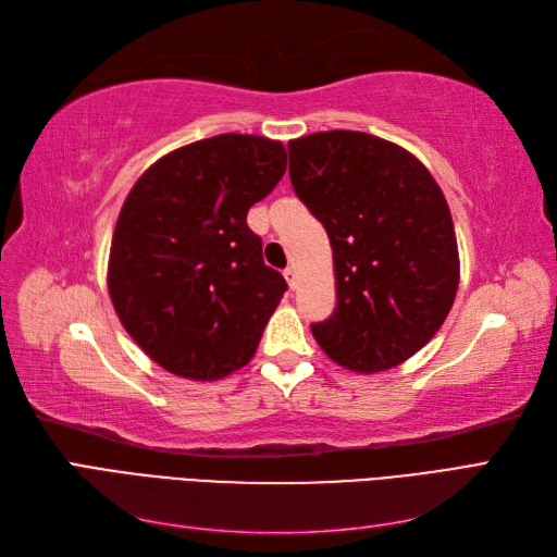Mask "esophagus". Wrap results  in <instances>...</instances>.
<instances>
[{
  "label": "esophagus",
  "mask_w": 557,
  "mask_h": 557,
  "mask_svg": "<svg viewBox=\"0 0 557 557\" xmlns=\"http://www.w3.org/2000/svg\"><path fill=\"white\" fill-rule=\"evenodd\" d=\"M283 276H285V281H288V285H290V288H297V272H295V269H293V267H288V269H285V272H283Z\"/></svg>",
  "instance_id": "34e87169"
}]
</instances>
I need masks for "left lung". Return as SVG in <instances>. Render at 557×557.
<instances>
[{"instance_id": "1", "label": "left lung", "mask_w": 557, "mask_h": 557, "mask_svg": "<svg viewBox=\"0 0 557 557\" xmlns=\"http://www.w3.org/2000/svg\"><path fill=\"white\" fill-rule=\"evenodd\" d=\"M290 183L323 223L336 309L311 332L352 372L391 369L423 348L458 293L460 262L444 193L409 150L332 129L288 144Z\"/></svg>"}]
</instances>
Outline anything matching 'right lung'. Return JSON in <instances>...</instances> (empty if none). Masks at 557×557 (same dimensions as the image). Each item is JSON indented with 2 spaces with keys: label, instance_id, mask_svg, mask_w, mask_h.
I'll return each mask as SVG.
<instances>
[{
  "label": "right lung",
  "instance_id": "right-lung-1",
  "mask_svg": "<svg viewBox=\"0 0 557 557\" xmlns=\"http://www.w3.org/2000/svg\"><path fill=\"white\" fill-rule=\"evenodd\" d=\"M283 172L278 141L218 134L134 183L113 232L109 293L132 339L166 372L213 381L256 352L288 283L264 264L246 215Z\"/></svg>",
  "mask_w": 557,
  "mask_h": 557
}]
</instances>
